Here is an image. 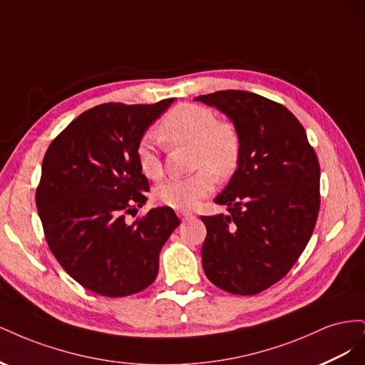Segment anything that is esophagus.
Instances as JSON below:
<instances>
[{
    "label": "esophagus",
    "instance_id": "34e87169",
    "mask_svg": "<svg viewBox=\"0 0 365 365\" xmlns=\"http://www.w3.org/2000/svg\"><path fill=\"white\" fill-rule=\"evenodd\" d=\"M180 217L182 220H189V219H193L195 217V213L193 212H189V210H181V212H178Z\"/></svg>",
    "mask_w": 365,
    "mask_h": 365
}]
</instances>
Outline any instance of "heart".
<instances>
[{"instance_id":"heart-1","label":"heart","mask_w":365,"mask_h":365,"mask_svg":"<svg viewBox=\"0 0 365 365\" xmlns=\"http://www.w3.org/2000/svg\"><path fill=\"white\" fill-rule=\"evenodd\" d=\"M169 148L190 146V165L197 169L190 176L176 178L157 187L155 200L176 210L193 208L213 192L216 176L228 178L237 169L242 150L240 134L233 121L216 118L210 108L180 103L163 118L158 128ZM138 168L149 180L163 176V163L150 135L137 145Z\"/></svg>"}]
</instances>
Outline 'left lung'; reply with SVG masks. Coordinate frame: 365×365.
Returning a JSON list of instances; mask_svg holds the SVG:
<instances>
[{
    "instance_id": "8db88e82",
    "label": "left lung",
    "mask_w": 365,
    "mask_h": 365,
    "mask_svg": "<svg viewBox=\"0 0 365 365\" xmlns=\"http://www.w3.org/2000/svg\"><path fill=\"white\" fill-rule=\"evenodd\" d=\"M236 125L237 169L215 202L228 215L201 216L202 267L217 288L254 295L282 280L304 251L319 210V164L300 121L283 105L239 90L196 97Z\"/></svg>"
}]
</instances>
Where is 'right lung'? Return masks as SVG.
I'll return each instance as SVG.
<instances>
[{
	"mask_svg": "<svg viewBox=\"0 0 365 365\" xmlns=\"http://www.w3.org/2000/svg\"><path fill=\"white\" fill-rule=\"evenodd\" d=\"M172 102L97 105L74 118L43 155L36 189L43 235L61 267L96 294L146 289L157 279L163 245L180 225L170 207L126 222L149 192L137 145Z\"/></svg>",
	"mask_w": 365,
	"mask_h": 365,
	"instance_id": "right-lung-1",
	"label": "right lung"
}]
</instances>
